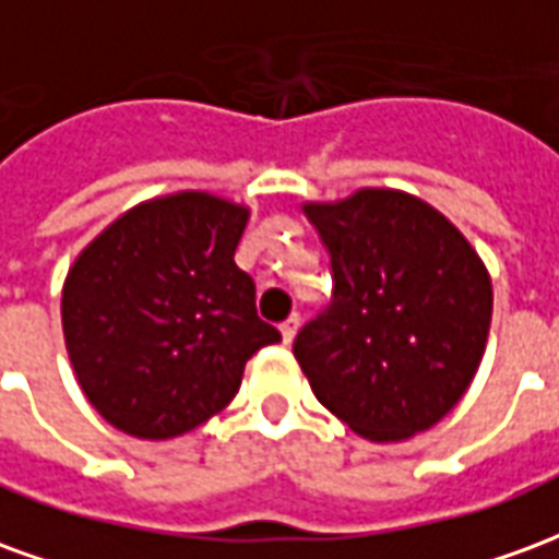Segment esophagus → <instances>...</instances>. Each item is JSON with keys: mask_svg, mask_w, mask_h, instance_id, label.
I'll return each instance as SVG.
<instances>
[{"mask_svg": "<svg viewBox=\"0 0 559 559\" xmlns=\"http://www.w3.org/2000/svg\"><path fill=\"white\" fill-rule=\"evenodd\" d=\"M296 332H299V314L287 317V320L281 323V338H284V344H290V341L296 338Z\"/></svg>", "mask_w": 559, "mask_h": 559, "instance_id": "34e87169", "label": "esophagus"}]
</instances>
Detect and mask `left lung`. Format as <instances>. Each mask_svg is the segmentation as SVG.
Returning <instances> with one entry per match:
<instances>
[{"label": "left lung", "instance_id": "1", "mask_svg": "<svg viewBox=\"0 0 559 559\" xmlns=\"http://www.w3.org/2000/svg\"><path fill=\"white\" fill-rule=\"evenodd\" d=\"M302 212L332 257L335 299L293 341L317 401L371 443L428 431L479 371L493 290L467 236L421 197L359 188Z\"/></svg>", "mask_w": 559, "mask_h": 559}]
</instances>
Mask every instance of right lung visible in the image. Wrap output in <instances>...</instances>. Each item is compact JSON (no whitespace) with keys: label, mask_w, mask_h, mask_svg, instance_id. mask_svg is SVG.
<instances>
[{"label":"right lung","mask_w":559,"mask_h":559,"mask_svg":"<svg viewBox=\"0 0 559 559\" xmlns=\"http://www.w3.org/2000/svg\"><path fill=\"white\" fill-rule=\"evenodd\" d=\"M251 209L173 191L122 212L62 284L66 350L83 395L116 431L173 440L221 413L245 362L281 341L236 266Z\"/></svg>","instance_id":"obj_1"}]
</instances>
